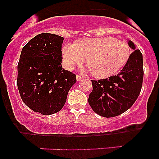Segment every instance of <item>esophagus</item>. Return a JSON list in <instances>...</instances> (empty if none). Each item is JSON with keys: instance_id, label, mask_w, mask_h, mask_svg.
<instances>
[{"instance_id": "34e87169", "label": "esophagus", "mask_w": 159, "mask_h": 159, "mask_svg": "<svg viewBox=\"0 0 159 159\" xmlns=\"http://www.w3.org/2000/svg\"><path fill=\"white\" fill-rule=\"evenodd\" d=\"M83 79V76H81L80 75H76V80H77V81H80L81 80H82Z\"/></svg>"}]
</instances>
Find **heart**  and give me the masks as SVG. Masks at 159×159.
Masks as SVG:
<instances>
[{"label":"heart","mask_w":159,"mask_h":159,"mask_svg":"<svg viewBox=\"0 0 159 159\" xmlns=\"http://www.w3.org/2000/svg\"><path fill=\"white\" fill-rule=\"evenodd\" d=\"M131 54L127 43L114 37L86 38L77 43H66L63 57L66 66L71 69L87 60V66L94 76L104 79L119 72Z\"/></svg>","instance_id":"1"}]
</instances>
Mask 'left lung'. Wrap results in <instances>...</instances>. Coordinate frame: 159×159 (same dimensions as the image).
<instances>
[{
  "mask_svg": "<svg viewBox=\"0 0 159 159\" xmlns=\"http://www.w3.org/2000/svg\"><path fill=\"white\" fill-rule=\"evenodd\" d=\"M128 44L134 51L127 63L116 75L92 80V92L88 102L92 110L102 117L119 116L134 103L143 86V55L134 43Z\"/></svg>",
  "mask_w": 159,
  "mask_h": 159,
  "instance_id": "1",
  "label": "left lung"
}]
</instances>
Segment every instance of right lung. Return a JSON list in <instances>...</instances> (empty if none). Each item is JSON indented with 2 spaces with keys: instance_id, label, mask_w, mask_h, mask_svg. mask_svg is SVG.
I'll use <instances>...</instances> for the list:
<instances>
[{
  "instance_id": "obj_1",
  "label": "right lung",
  "mask_w": 159,
  "mask_h": 159,
  "mask_svg": "<svg viewBox=\"0 0 159 159\" xmlns=\"http://www.w3.org/2000/svg\"><path fill=\"white\" fill-rule=\"evenodd\" d=\"M64 37L41 33L22 48L17 65V87L21 99L33 111L48 116L64 107L76 75L62 68Z\"/></svg>"
}]
</instances>
